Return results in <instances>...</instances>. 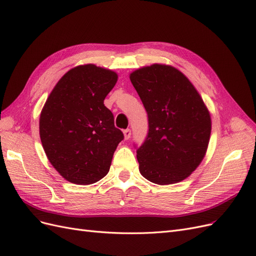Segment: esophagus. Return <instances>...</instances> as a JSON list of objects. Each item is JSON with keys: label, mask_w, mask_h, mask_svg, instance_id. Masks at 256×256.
Returning <instances> with one entry per match:
<instances>
[{"label": "esophagus", "mask_w": 256, "mask_h": 256, "mask_svg": "<svg viewBox=\"0 0 256 256\" xmlns=\"http://www.w3.org/2000/svg\"><path fill=\"white\" fill-rule=\"evenodd\" d=\"M124 132V136H125V140H129L131 136V130L130 129H125L122 131Z\"/></svg>", "instance_id": "1"}]
</instances>
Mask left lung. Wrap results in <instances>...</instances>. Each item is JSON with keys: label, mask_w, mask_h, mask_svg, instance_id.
<instances>
[{"label": "left lung", "mask_w": 256, "mask_h": 256, "mask_svg": "<svg viewBox=\"0 0 256 256\" xmlns=\"http://www.w3.org/2000/svg\"><path fill=\"white\" fill-rule=\"evenodd\" d=\"M148 116V134L136 150L147 180L171 184L187 178L202 162L212 132L210 114L182 72L162 64L130 74Z\"/></svg>", "instance_id": "1"}]
</instances>
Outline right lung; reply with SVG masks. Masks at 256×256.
I'll use <instances>...</instances> for the list:
<instances>
[{"instance_id": "1", "label": "right lung", "mask_w": 256, "mask_h": 256, "mask_svg": "<svg viewBox=\"0 0 256 256\" xmlns=\"http://www.w3.org/2000/svg\"><path fill=\"white\" fill-rule=\"evenodd\" d=\"M118 74L88 64L67 72L50 92L40 118L46 154L66 180L90 184L110 170L113 154L124 138L104 100Z\"/></svg>"}]
</instances>
